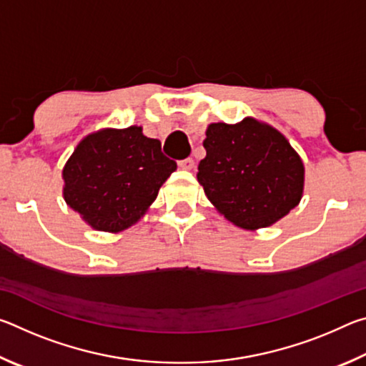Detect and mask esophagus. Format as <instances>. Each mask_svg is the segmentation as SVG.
Returning a JSON list of instances; mask_svg holds the SVG:
<instances>
[{"instance_id": "esophagus-1", "label": "esophagus", "mask_w": 366, "mask_h": 366, "mask_svg": "<svg viewBox=\"0 0 366 366\" xmlns=\"http://www.w3.org/2000/svg\"><path fill=\"white\" fill-rule=\"evenodd\" d=\"M177 166L181 169H192L195 166V161L192 159V158H185V159H181V161H177Z\"/></svg>"}]
</instances>
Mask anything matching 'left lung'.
Segmentation results:
<instances>
[{"label":"left lung","mask_w":366,"mask_h":366,"mask_svg":"<svg viewBox=\"0 0 366 366\" xmlns=\"http://www.w3.org/2000/svg\"><path fill=\"white\" fill-rule=\"evenodd\" d=\"M197 179L208 200L244 229L271 226L297 207L303 164L282 134L247 117L209 124Z\"/></svg>","instance_id":"left-lung-1"}]
</instances>
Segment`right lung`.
Instances as JSON below:
<instances>
[{
    "mask_svg": "<svg viewBox=\"0 0 366 366\" xmlns=\"http://www.w3.org/2000/svg\"><path fill=\"white\" fill-rule=\"evenodd\" d=\"M161 142L142 127L104 129L85 137L67 161L64 200L98 231L117 232L137 221L176 171Z\"/></svg>",
    "mask_w": 366,
    "mask_h": 366,
    "instance_id": "1",
    "label": "right lung"
}]
</instances>
